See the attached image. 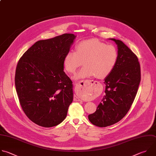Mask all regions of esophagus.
<instances>
[{
  "mask_svg": "<svg viewBox=\"0 0 156 156\" xmlns=\"http://www.w3.org/2000/svg\"><path fill=\"white\" fill-rule=\"evenodd\" d=\"M95 81H94L92 80H81L80 81H79L78 83H77L76 84V86H75V89L77 91H80L81 90H83L86 86H92L93 84H94ZM74 100L76 101H80L81 99L78 97H77L76 96H74Z\"/></svg>",
  "mask_w": 156,
  "mask_h": 156,
  "instance_id": "obj_1",
  "label": "esophagus"
}]
</instances>
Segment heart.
<instances>
[{
    "mask_svg": "<svg viewBox=\"0 0 156 156\" xmlns=\"http://www.w3.org/2000/svg\"><path fill=\"white\" fill-rule=\"evenodd\" d=\"M75 48L76 51L67 52L64 59L65 69L70 73H75L84 62V67L75 75V79L94 76L105 78L113 72L118 61L117 48L97 39L81 41Z\"/></svg>",
    "mask_w": 156,
    "mask_h": 156,
    "instance_id": "b5f03b06",
    "label": "heart"
}]
</instances>
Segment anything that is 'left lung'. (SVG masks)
<instances>
[{
	"label": "left lung",
	"instance_id": "8db88e82",
	"mask_svg": "<svg viewBox=\"0 0 156 156\" xmlns=\"http://www.w3.org/2000/svg\"><path fill=\"white\" fill-rule=\"evenodd\" d=\"M117 44L118 61L113 72L105 78V95L95 113L88 119L94 125L105 127L121 120L130 110L141 80L138 58L122 41L109 38Z\"/></svg>",
	"mask_w": 156,
	"mask_h": 156
}]
</instances>
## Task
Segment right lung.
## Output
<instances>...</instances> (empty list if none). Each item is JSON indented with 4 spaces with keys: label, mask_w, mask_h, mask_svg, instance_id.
Instances as JSON below:
<instances>
[{
    "label": "right lung",
    "mask_w": 156,
    "mask_h": 156,
    "mask_svg": "<svg viewBox=\"0 0 156 156\" xmlns=\"http://www.w3.org/2000/svg\"><path fill=\"white\" fill-rule=\"evenodd\" d=\"M76 35L64 34L35 42L20 58L15 86L23 110L35 124L51 127L66 118L73 101L72 81L64 59Z\"/></svg>",
    "instance_id": "obj_1"
}]
</instances>
